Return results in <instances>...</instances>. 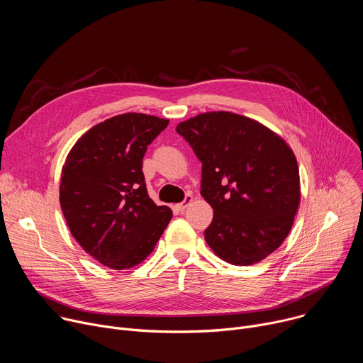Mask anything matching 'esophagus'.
Instances as JSON below:
<instances>
[{"instance_id": "34e87169", "label": "esophagus", "mask_w": 363, "mask_h": 363, "mask_svg": "<svg viewBox=\"0 0 363 363\" xmlns=\"http://www.w3.org/2000/svg\"><path fill=\"white\" fill-rule=\"evenodd\" d=\"M191 202H192V195H189V194H188L182 202H179V203H175V205H174V210H175V211H178V213H182Z\"/></svg>"}]
</instances>
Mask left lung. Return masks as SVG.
I'll return each instance as SVG.
<instances>
[{"label":"left lung","instance_id":"left-lung-1","mask_svg":"<svg viewBox=\"0 0 363 363\" xmlns=\"http://www.w3.org/2000/svg\"><path fill=\"white\" fill-rule=\"evenodd\" d=\"M202 164L201 195L214 210L205 241L224 262L251 266L289 235L300 202L298 167L273 130L231 112L177 126Z\"/></svg>","mask_w":363,"mask_h":363}]
</instances>
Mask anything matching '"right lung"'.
<instances>
[{"mask_svg": "<svg viewBox=\"0 0 363 363\" xmlns=\"http://www.w3.org/2000/svg\"><path fill=\"white\" fill-rule=\"evenodd\" d=\"M168 119L123 113L89 129L62 169L60 205L72 235L94 260L130 269L153 251L172 218L146 191L142 160Z\"/></svg>", "mask_w": 363, "mask_h": 363, "instance_id": "obj_1", "label": "right lung"}]
</instances>
